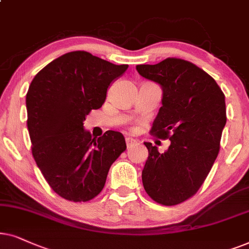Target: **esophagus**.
<instances>
[{"mask_svg":"<svg viewBox=\"0 0 249 249\" xmlns=\"http://www.w3.org/2000/svg\"><path fill=\"white\" fill-rule=\"evenodd\" d=\"M125 141H126L127 148H130L132 144L135 143V140H134V139H132V138H126V139H125Z\"/></svg>","mask_w":249,"mask_h":249,"instance_id":"esophagus-1","label":"esophagus"}]
</instances>
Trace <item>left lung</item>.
<instances>
[{
  "label": "left lung",
  "mask_w": 249,
  "mask_h": 249,
  "mask_svg": "<svg viewBox=\"0 0 249 249\" xmlns=\"http://www.w3.org/2000/svg\"><path fill=\"white\" fill-rule=\"evenodd\" d=\"M137 71L163 89L150 133L171 140L163 154L144 142L149 156L142 183L156 203L173 206L199 190L217 157L227 123L224 94L212 76L183 59L138 65Z\"/></svg>",
  "instance_id": "left-lung-1"
}]
</instances>
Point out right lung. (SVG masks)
Wrapping results in <instances>:
<instances>
[{
  "mask_svg": "<svg viewBox=\"0 0 249 249\" xmlns=\"http://www.w3.org/2000/svg\"><path fill=\"white\" fill-rule=\"evenodd\" d=\"M127 65H114L85 51L68 52L46 65L26 95L32 154L52 190L65 199H93L105 187L109 168L126 149L122 133L92 138L83 126L99 109L111 82Z\"/></svg>",
  "mask_w": 249,
  "mask_h": 249,
  "instance_id": "1",
  "label": "right lung"
}]
</instances>
